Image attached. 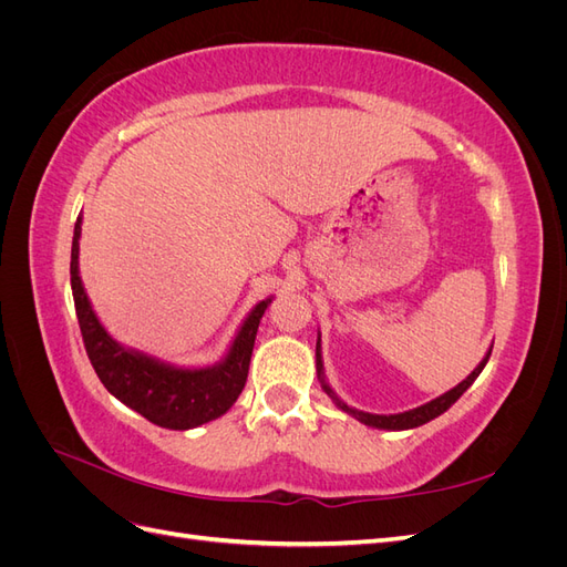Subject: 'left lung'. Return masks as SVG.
Returning <instances> with one entry per match:
<instances>
[{
	"mask_svg": "<svg viewBox=\"0 0 567 567\" xmlns=\"http://www.w3.org/2000/svg\"><path fill=\"white\" fill-rule=\"evenodd\" d=\"M489 354H492V348L485 352L483 359H480V364L466 375V381H461L456 388L447 390L444 394H440V398H435V400H431V402H425V404H421V406H416V409L402 411V414H388V416H385V414H369V411H359V409L350 406L348 402H342V400L338 398L336 390L329 385V381H326L323 359H321V333H317V379H319V383H321V390L333 400V404H336L340 411H346V414H350L352 419H357L359 423H364V425H369V427H379V431H411V427H419V425H423V423H427V421L437 419L440 414H444V411H447V409L461 398V394L473 385V381L477 379V375L483 373Z\"/></svg>",
	"mask_w": 567,
	"mask_h": 567,
	"instance_id": "8db88e82",
	"label": "left lung"
}]
</instances>
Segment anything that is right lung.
<instances>
[{
  "mask_svg": "<svg viewBox=\"0 0 567 567\" xmlns=\"http://www.w3.org/2000/svg\"><path fill=\"white\" fill-rule=\"evenodd\" d=\"M80 236L82 215L73 231L71 286L84 348L99 381L115 400L167 431H192L225 416L246 385L257 326L274 296L257 302L246 315L219 362L208 367L169 364L123 346L101 323L80 277Z\"/></svg>",
  "mask_w": 567,
  "mask_h": 567,
  "instance_id": "add662e5",
  "label": "right lung"
}]
</instances>
